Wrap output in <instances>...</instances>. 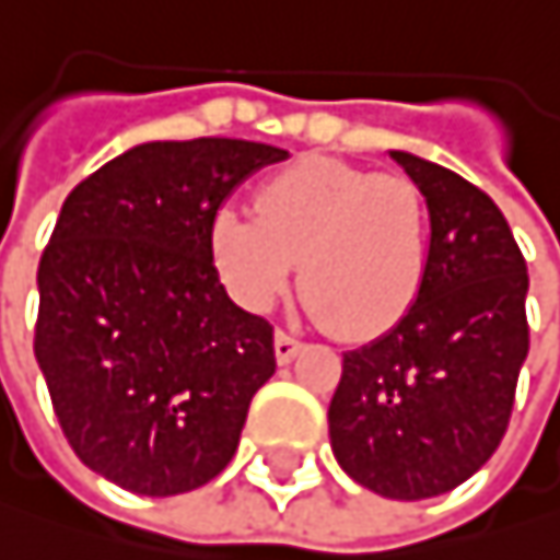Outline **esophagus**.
Returning <instances> with one entry per match:
<instances>
[{"label": "esophagus", "instance_id": "1", "mask_svg": "<svg viewBox=\"0 0 560 560\" xmlns=\"http://www.w3.org/2000/svg\"><path fill=\"white\" fill-rule=\"evenodd\" d=\"M299 349H302V342H299L295 336H289V332H282V329L275 332V359L282 362V365L292 362V359L299 355Z\"/></svg>", "mask_w": 560, "mask_h": 560}]
</instances>
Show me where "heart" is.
<instances>
[{
	"label": "heart",
	"mask_w": 560,
	"mask_h": 560,
	"mask_svg": "<svg viewBox=\"0 0 560 560\" xmlns=\"http://www.w3.org/2000/svg\"><path fill=\"white\" fill-rule=\"evenodd\" d=\"M208 252L231 299L268 312L295 278L315 318L349 339L389 332L413 308L430 261L423 190L393 171L302 158L265 177L255 214L224 205Z\"/></svg>",
	"instance_id": "obj_1"
}]
</instances>
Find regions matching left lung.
<instances>
[{
	"mask_svg": "<svg viewBox=\"0 0 560 560\" xmlns=\"http://www.w3.org/2000/svg\"><path fill=\"white\" fill-rule=\"evenodd\" d=\"M389 158L427 198V278L386 336L342 355L329 440L355 483L423 501L474 477L504 440L530 342L527 265L480 187L402 150Z\"/></svg>",
	"mask_w": 560,
	"mask_h": 560,
	"instance_id": "1",
	"label": "left lung"
}]
</instances>
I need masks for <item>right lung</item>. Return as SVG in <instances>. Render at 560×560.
<instances>
[{"label":"right lung","mask_w":560,"mask_h":560,"mask_svg":"<svg viewBox=\"0 0 560 560\" xmlns=\"http://www.w3.org/2000/svg\"><path fill=\"white\" fill-rule=\"evenodd\" d=\"M285 158L231 137L154 140L62 201L39 258L36 362L77 457L124 490H198L238 450L275 329L228 299L208 228L248 174Z\"/></svg>","instance_id":"1"}]
</instances>
